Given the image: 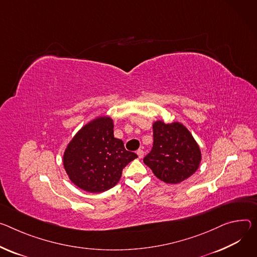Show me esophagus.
<instances>
[{"label":"esophagus","instance_id":"34e87169","mask_svg":"<svg viewBox=\"0 0 257 257\" xmlns=\"http://www.w3.org/2000/svg\"><path fill=\"white\" fill-rule=\"evenodd\" d=\"M136 154H137V156H138V158H139V159L144 158V155H145V153H144V151H143V150H138V151L136 152Z\"/></svg>","mask_w":257,"mask_h":257}]
</instances>
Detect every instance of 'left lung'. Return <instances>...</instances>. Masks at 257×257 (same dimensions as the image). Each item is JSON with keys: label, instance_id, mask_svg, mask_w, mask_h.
I'll use <instances>...</instances> for the list:
<instances>
[{"label": "left lung", "instance_id": "left-lung-1", "mask_svg": "<svg viewBox=\"0 0 257 257\" xmlns=\"http://www.w3.org/2000/svg\"><path fill=\"white\" fill-rule=\"evenodd\" d=\"M154 145L144 162L162 181L176 184L192 176L202 160L201 150L192 133L181 123L153 124Z\"/></svg>", "mask_w": 257, "mask_h": 257}]
</instances>
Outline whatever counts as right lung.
Listing matches in <instances>:
<instances>
[{
  "mask_svg": "<svg viewBox=\"0 0 257 257\" xmlns=\"http://www.w3.org/2000/svg\"><path fill=\"white\" fill-rule=\"evenodd\" d=\"M137 155L113 136L109 116H98L82 127L67 145L63 166L68 178L83 191L105 192L119 182L122 171Z\"/></svg>",
  "mask_w": 257,
  "mask_h": 257,
  "instance_id": "add662e5",
  "label": "right lung"
}]
</instances>
